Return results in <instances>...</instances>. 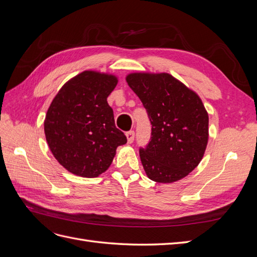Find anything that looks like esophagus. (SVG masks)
<instances>
[{"label":"esophagus","mask_w":257,"mask_h":257,"mask_svg":"<svg viewBox=\"0 0 257 257\" xmlns=\"http://www.w3.org/2000/svg\"><path fill=\"white\" fill-rule=\"evenodd\" d=\"M125 135H126L127 143H128V144H132V143L134 142V138H135V132H134V131H130V132H127V133H126Z\"/></svg>","instance_id":"obj_1"}]
</instances>
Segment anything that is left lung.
<instances>
[{
    "label": "left lung",
    "instance_id": "8db88e82",
    "mask_svg": "<svg viewBox=\"0 0 257 257\" xmlns=\"http://www.w3.org/2000/svg\"><path fill=\"white\" fill-rule=\"evenodd\" d=\"M126 82L151 122V138L139 155L147 176L172 183L188 176L204 157L209 118L195 92L167 73H133Z\"/></svg>",
    "mask_w": 257,
    "mask_h": 257
}]
</instances>
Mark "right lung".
<instances>
[{
  "mask_svg": "<svg viewBox=\"0 0 257 257\" xmlns=\"http://www.w3.org/2000/svg\"><path fill=\"white\" fill-rule=\"evenodd\" d=\"M116 83L113 75L84 71L68 80L51 102L44 122L46 141L69 173L98 177L110 166L116 148L126 144L107 103Z\"/></svg>",
  "mask_w": 257,
  "mask_h": 257,
  "instance_id": "right-lung-1",
  "label": "right lung"
}]
</instances>
